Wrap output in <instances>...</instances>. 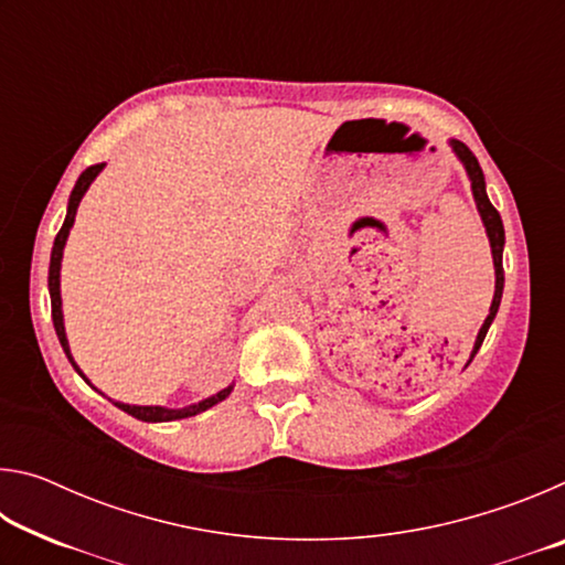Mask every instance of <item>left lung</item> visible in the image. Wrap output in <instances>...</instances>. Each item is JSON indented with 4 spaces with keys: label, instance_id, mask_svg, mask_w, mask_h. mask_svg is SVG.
I'll return each instance as SVG.
<instances>
[{
    "label": "left lung",
    "instance_id": "left-lung-1",
    "mask_svg": "<svg viewBox=\"0 0 565 565\" xmlns=\"http://www.w3.org/2000/svg\"><path fill=\"white\" fill-rule=\"evenodd\" d=\"M451 149L456 151V157L463 161L466 167V174L471 179V189H473V199H476V206H478V214L483 218V226H486V234H489V242H491V254H493V266H495V294H493V301H491V311L489 317H486L481 331H478L476 343H473V353L471 359L476 356V351L481 349V343L486 339V333H489L491 321L495 319V311H499L501 306V294H503V244H505V234H503V222H501V214L495 212V206L489 202V194H486V181H483V171L478 167V159L473 157V151L468 149L463 141H456L451 139Z\"/></svg>",
    "mask_w": 565,
    "mask_h": 565
}]
</instances>
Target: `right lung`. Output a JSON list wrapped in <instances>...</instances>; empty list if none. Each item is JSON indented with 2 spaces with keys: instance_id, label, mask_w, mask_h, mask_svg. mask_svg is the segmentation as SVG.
<instances>
[{
  "instance_id": "obj_1",
  "label": "right lung",
  "mask_w": 565,
  "mask_h": 565,
  "mask_svg": "<svg viewBox=\"0 0 565 565\" xmlns=\"http://www.w3.org/2000/svg\"><path fill=\"white\" fill-rule=\"evenodd\" d=\"M102 169H104V164H94V167H89V169H84V171H82V177L76 179V184H74V189H72V196H70V206H66V218H64V224H62V228H60V234H56V238H54V246H52V262H50V296H52V321H54V331H56V337H60V343H62V349H64V353H66V359L72 361V366H74L76 371H79V366H76L74 359H72V353H70V341H66V333H64V317H62V294H60L62 252H64L66 236H70V228H72V224H74L76 206H79L82 196H84V191L89 189V184H92L94 179H97V174H99ZM79 376H82L84 381H87V376H84L82 371H79ZM87 384H89V381H87ZM232 388H234V386H226V388L218 391V394L209 396V398H204V401H199V404H194V406H186V408L129 406V404H119V401H117V406H119L121 411H127V414H129V416H134V418H139V420H151V424H157V420H177V418H189V416L202 414V411L212 408L214 404H218V401H224L228 394H232Z\"/></svg>"
}]
</instances>
